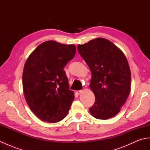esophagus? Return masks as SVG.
Segmentation results:
<instances>
[{"mask_svg":"<svg viewBox=\"0 0 150 150\" xmlns=\"http://www.w3.org/2000/svg\"><path fill=\"white\" fill-rule=\"evenodd\" d=\"M82 90H78V91H76V93H77L78 95H79V94L82 93Z\"/></svg>","mask_w":150,"mask_h":150,"instance_id":"1","label":"esophagus"}]
</instances>
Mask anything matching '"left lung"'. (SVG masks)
Instances as JSON below:
<instances>
[{"mask_svg":"<svg viewBox=\"0 0 150 150\" xmlns=\"http://www.w3.org/2000/svg\"><path fill=\"white\" fill-rule=\"evenodd\" d=\"M91 72L90 87L95 101L90 108L98 119L106 120L119 112L129 96L131 72L126 57L110 40L97 38L77 46Z\"/></svg>","mask_w":150,"mask_h":150,"instance_id":"8db88e82","label":"left lung"}]
</instances>
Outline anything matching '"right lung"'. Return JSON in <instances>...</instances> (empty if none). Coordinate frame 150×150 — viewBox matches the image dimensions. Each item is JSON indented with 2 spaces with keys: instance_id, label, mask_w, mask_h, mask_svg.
<instances>
[{
  "instance_id": "1",
  "label": "right lung",
  "mask_w": 150,
  "mask_h": 150,
  "mask_svg": "<svg viewBox=\"0 0 150 150\" xmlns=\"http://www.w3.org/2000/svg\"><path fill=\"white\" fill-rule=\"evenodd\" d=\"M75 45L49 40L31 53L24 67L22 86L31 110L42 121L59 122L75 98L64 68L74 57Z\"/></svg>"
}]
</instances>
